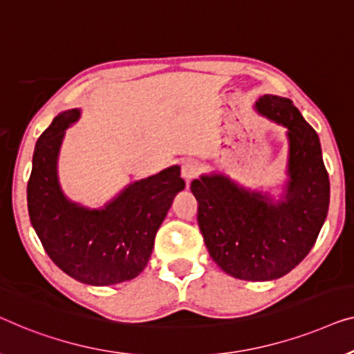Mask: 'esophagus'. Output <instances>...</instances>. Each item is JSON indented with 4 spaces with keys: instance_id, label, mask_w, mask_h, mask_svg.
Returning <instances> with one entry per match:
<instances>
[{
    "instance_id": "1",
    "label": "esophagus",
    "mask_w": 354,
    "mask_h": 354,
    "mask_svg": "<svg viewBox=\"0 0 354 354\" xmlns=\"http://www.w3.org/2000/svg\"><path fill=\"white\" fill-rule=\"evenodd\" d=\"M201 162H197L196 158H186L181 165V175L186 181H191V179L196 178L201 173Z\"/></svg>"
}]
</instances>
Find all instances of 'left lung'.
Listing matches in <instances>:
<instances>
[{"label": "left lung", "mask_w": 354, "mask_h": 354, "mask_svg": "<svg viewBox=\"0 0 354 354\" xmlns=\"http://www.w3.org/2000/svg\"><path fill=\"white\" fill-rule=\"evenodd\" d=\"M258 112L286 127L290 141L286 198L272 203L221 175L194 179L197 221L208 253L243 281H272L292 271L324 225L330 186L317 133L290 99L263 96Z\"/></svg>", "instance_id": "1"}]
</instances>
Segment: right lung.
<instances>
[{"label": "right lung", "mask_w": 354, "mask_h": 354, "mask_svg": "<svg viewBox=\"0 0 354 354\" xmlns=\"http://www.w3.org/2000/svg\"><path fill=\"white\" fill-rule=\"evenodd\" d=\"M78 117V109L59 113L38 138L27 184L30 221L66 274L89 286L128 282L146 268L173 197L186 184L179 167H170L129 184L101 210L67 201L56 163L64 131Z\"/></svg>", "instance_id": "add662e5"}]
</instances>
